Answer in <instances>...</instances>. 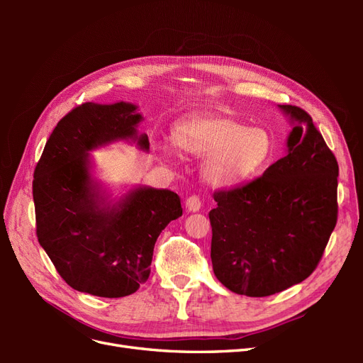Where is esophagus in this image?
<instances>
[{
    "label": "esophagus",
    "mask_w": 363,
    "mask_h": 363,
    "mask_svg": "<svg viewBox=\"0 0 363 363\" xmlns=\"http://www.w3.org/2000/svg\"><path fill=\"white\" fill-rule=\"evenodd\" d=\"M186 207H188L189 212H199L201 208V199L199 195H191L188 200H186Z\"/></svg>",
    "instance_id": "34e87169"
}]
</instances>
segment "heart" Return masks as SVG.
<instances>
[{
    "label": "heart",
    "mask_w": 363,
    "mask_h": 363,
    "mask_svg": "<svg viewBox=\"0 0 363 363\" xmlns=\"http://www.w3.org/2000/svg\"><path fill=\"white\" fill-rule=\"evenodd\" d=\"M174 144L191 156L207 157L204 177L216 186H235L271 162L274 140L265 127H248L232 116H192L172 130ZM163 156L169 151L162 150Z\"/></svg>",
    "instance_id": "obj_1"
}]
</instances>
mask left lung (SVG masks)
Returning a JSON list of instances; mask_svg holds the SVG:
<instances>
[{"mask_svg":"<svg viewBox=\"0 0 363 363\" xmlns=\"http://www.w3.org/2000/svg\"><path fill=\"white\" fill-rule=\"evenodd\" d=\"M296 124L288 155L260 177L216 191L211 257L216 279L239 295L268 296L306 280L337 221V160L303 108L283 104Z\"/></svg>","mask_w":363,"mask_h":363,"instance_id":"1","label":"left lung"}]
</instances>
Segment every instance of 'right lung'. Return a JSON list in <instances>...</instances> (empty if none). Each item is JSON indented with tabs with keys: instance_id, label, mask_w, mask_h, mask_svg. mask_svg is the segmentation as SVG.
Wrapping results in <instances>:
<instances>
[{
	"instance_id": "right-lung-1",
	"label": "right lung",
	"mask_w": 363,
	"mask_h": 363,
	"mask_svg": "<svg viewBox=\"0 0 363 363\" xmlns=\"http://www.w3.org/2000/svg\"><path fill=\"white\" fill-rule=\"evenodd\" d=\"M142 116L128 103L74 107L52 130L33 175L36 235L60 277L75 291L106 298L133 294L150 276L155 244L182 216L180 196L138 188L108 206L91 180L87 151L138 136Z\"/></svg>"
}]
</instances>
